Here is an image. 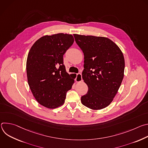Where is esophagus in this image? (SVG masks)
<instances>
[{
	"label": "esophagus",
	"mask_w": 148,
	"mask_h": 148,
	"mask_svg": "<svg viewBox=\"0 0 148 148\" xmlns=\"http://www.w3.org/2000/svg\"><path fill=\"white\" fill-rule=\"evenodd\" d=\"M82 81V75L81 73H78L77 74V77L75 78V81L77 82H79L81 81Z\"/></svg>",
	"instance_id": "esophagus-1"
}]
</instances>
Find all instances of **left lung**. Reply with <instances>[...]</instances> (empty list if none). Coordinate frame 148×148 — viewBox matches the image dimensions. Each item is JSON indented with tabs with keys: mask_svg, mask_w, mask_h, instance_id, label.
<instances>
[{
	"mask_svg": "<svg viewBox=\"0 0 148 148\" xmlns=\"http://www.w3.org/2000/svg\"><path fill=\"white\" fill-rule=\"evenodd\" d=\"M84 56L82 77L88 87L81 103L94 110L108 107L124 76L125 60L119 47L108 38L74 34Z\"/></svg>",
	"mask_w": 148,
	"mask_h": 148,
	"instance_id": "obj_1",
	"label": "left lung"
}]
</instances>
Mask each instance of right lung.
Returning <instances> with one entry per match:
<instances>
[{"instance_id": "1", "label": "right lung", "mask_w": 148, "mask_h": 148, "mask_svg": "<svg viewBox=\"0 0 148 148\" xmlns=\"http://www.w3.org/2000/svg\"><path fill=\"white\" fill-rule=\"evenodd\" d=\"M74 41L71 34L46 35L38 39L29 52L27 82L36 101L45 107L61 106L74 83L76 75L69 74L63 64V55Z\"/></svg>"}]
</instances>
